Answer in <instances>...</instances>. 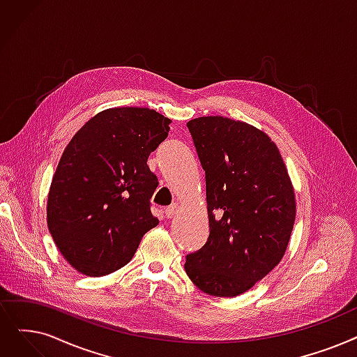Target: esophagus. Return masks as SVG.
<instances>
[{
	"mask_svg": "<svg viewBox=\"0 0 357 357\" xmlns=\"http://www.w3.org/2000/svg\"><path fill=\"white\" fill-rule=\"evenodd\" d=\"M176 213H178V204L169 206V207H166V210H165V214H166L167 219H170V217H174Z\"/></svg>",
	"mask_w": 357,
	"mask_h": 357,
	"instance_id": "obj_1",
	"label": "esophagus"
}]
</instances>
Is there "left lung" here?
<instances>
[{
  "mask_svg": "<svg viewBox=\"0 0 357 357\" xmlns=\"http://www.w3.org/2000/svg\"><path fill=\"white\" fill-rule=\"evenodd\" d=\"M187 127L206 170L210 235L187 255L185 271L211 296H238L287 250L296 217L293 185L264 131L223 116L195 118Z\"/></svg>",
  "mask_w": 357,
  "mask_h": 357,
  "instance_id": "8db88e82",
  "label": "left lung"
}]
</instances>
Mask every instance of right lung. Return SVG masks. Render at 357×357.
<instances>
[{
    "label": "right lung",
    "mask_w": 357,
    "mask_h": 357,
    "mask_svg": "<svg viewBox=\"0 0 357 357\" xmlns=\"http://www.w3.org/2000/svg\"><path fill=\"white\" fill-rule=\"evenodd\" d=\"M170 119L149 107H111L75 132L59 159L46 206L50 234L70 266L100 277L123 267L159 220L150 198V153Z\"/></svg>",
    "instance_id": "right-lung-1"
}]
</instances>
